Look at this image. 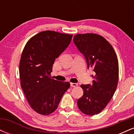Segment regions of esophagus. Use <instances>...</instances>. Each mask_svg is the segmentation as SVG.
I'll return each mask as SVG.
<instances>
[{
	"mask_svg": "<svg viewBox=\"0 0 134 134\" xmlns=\"http://www.w3.org/2000/svg\"><path fill=\"white\" fill-rule=\"evenodd\" d=\"M70 86L72 87H76L77 86V83H70Z\"/></svg>",
	"mask_w": 134,
	"mask_h": 134,
	"instance_id": "34e87169",
	"label": "esophagus"
}]
</instances>
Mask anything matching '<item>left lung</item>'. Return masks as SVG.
<instances>
[{
  "instance_id": "left-lung-1",
  "label": "left lung",
  "mask_w": 134,
  "mask_h": 134,
  "mask_svg": "<svg viewBox=\"0 0 134 134\" xmlns=\"http://www.w3.org/2000/svg\"><path fill=\"white\" fill-rule=\"evenodd\" d=\"M74 43L85 57L87 69L94 71L93 85L81 86L84 94L77 100L78 108L86 115H97L107 107L117 87V57L110 43L99 35L77 34Z\"/></svg>"
}]
</instances>
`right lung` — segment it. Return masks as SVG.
<instances>
[{"label":"right lung","mask_w":134,"mask_h":134,"mask_svg":"<svg viewBox=\"0 0 134 134\" xmlns=\"http://www.w3.org/2000/svg\"><path fill=\"white\" fill-rule=\"evenodd\" d=\"M72 35L44 31L26 44L19 62L21 86L30 107L39 114L48 115L57 108L69 82L52 79L55 60L67 48Z\"/></svg>","instance_id":"right-lung-1"}]
</instances>
